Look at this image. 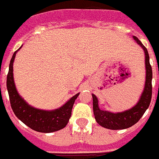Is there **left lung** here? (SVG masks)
I'll return each mask as SVG.
<instances>
[{"label":"left lung","mask_w":159,"mask_h":159,"mask_svg":"<svg viewBox=\"0 0 159 159\" xmlns=\"http://www.w3.org/2000/svg\"><path fill=\"white\" fill-rule=\"evenodd\" d=\"M135 42H137L144 50L145 54V68H146V80L142 95L140 96L136 105L129 110L122 113H113L109 111L101 110L98 105V100L95 95L93 97V111L96 122L105 128L111 130H122L128 128L135 124L141 118L144 112L149 108L152 98V68L149 64V56L146 47L141 43L137 37H133Z\"/></svg>","instance_id":"obj_1"}]
</instances>
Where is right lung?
Here are the masks:
<instances>
[{"instance_id":"1","label":"right lung","mask_w":159,"mask_h":159,"mask_svg":"<svg viewBox=\"0 0 159 159\" xmlns=\"http://www.w3.org/2000/svg\"><path fill=\"white\" fill-rule=\"evenodd\" d=\"M16 52L17 51H15L14 53L10 59L6 81L10 106L15 116L28 127L38 132L50 133L65 127L72 114L73 104L77 96L79 95V93L73 96L66 104L55 110H41L28 105L25 100L19 95L14 82L13 63L15 60Z\"/></svg>"}]
</instances>
